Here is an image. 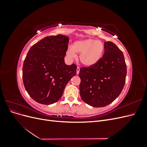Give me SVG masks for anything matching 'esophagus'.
I'll return each mask as SVG.
<instances>
[{
	"instance_id": "34e87169",
	"label": "esophagus",
	"mask_w": 147,
	"mask_h": 147,
	"mask_svg": "<svg viewBox=\"0 0 147 147\" xmlns=\"http://www.w3.org/2000/svg\"><path fill=\"white\" fill-rule=\"evenodd\" d=\"M80 72V67H77V74H78Z\"/></svg>"
}]
</instances>
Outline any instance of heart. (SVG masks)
Returning a JSON list of instances; mask_svg holds the SVG:
<instances>
[{"instance_id":"obj_1","label":"heart","mask_w":147,"mask_h":147,"mask_svg":"<svg viewBox=\"0 0 147 147\" xmlns=\"http://www.w3.org/2000/svg\"><path fill=\"white\" fill-rule=\"evenodd\" d=\"M104 51L103 42L93 38H86L75 42L72 48L67 50L66 55L69 59H74L77 57L76 54H80L81 63L84 66L91 67L101 59Z\"/></svg>"}]
</instances>
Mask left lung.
Here are the masks:
<instances>
[{"label":"left lung","mask_w":147,"mask_h":147,"mask_svg":"<svg viewBox=\"0 0 147 147\" xmlns=\"http://www.w3.org/2000/svg\"><path fill=\"white\" fill-rule=\"evenodd\" d=\"M105 51L96 64L80 69V93L86 104L107 106L121 92L126 82V64L123 53L112 42H105Z\"/></svg>","instance_id":"1"}]
</instances>
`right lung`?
I'll return each instance as SVG.
<instances>
[{
  "mask_svg": "<svg viewBox=\"0 0 147 147\" xmlns=\"http://www.w3.org/2000/svg\"><path fill=\"white\" fill-rule=\"evenodd\" d=\"M69 38L63 35L43 38L30 48L24 61L23 80L26 91L39 104L58 101L70 80L77 74V65H66L64 57Z\"/></svg>",
  "mask_w": 147,
  "mask_h": 147,
  "instance_id": "right-lung-1",
  "label": "right lung"
}]
</instances>
